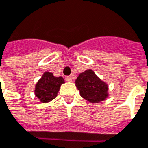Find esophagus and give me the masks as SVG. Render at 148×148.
<instances>
[{
    "mask_svg": "<svg viewBox=\"0 0 148 148\" xmlns=\"http://www.w3.org/2000/svg\"><path fill=\"white\" fill-rule=\"evenodd\" d=\"M65 80L67 81V82H72L73 81V79L71 76H67V77H65Z\"/></svg>",
    "mask_w": 148,
    "mask_h": 148,
    "instance_id": "1",
    "label": "esophagus"
}]
</instances>
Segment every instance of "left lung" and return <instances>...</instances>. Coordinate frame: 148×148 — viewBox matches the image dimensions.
Masks as SVG:
<instances>
[{
    "label": "left lung",
    "mask_w": 148,
    "mask_h": 148,
    "mask_svg": "<svg viewBox=\"0 0 148 148\" xmlns=\"http://www.w3.org/2000/svg\"><path fill=\"white\" fill-rule=\"evenodd\" d=\"M75 86L81 97L91 103H98L108 97V85L100 79L93 70L80 73L75 79Z\"/></svg>",
    "instance_id": "1"
}]
</instances>
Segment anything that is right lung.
<instances>
[{
	"mask_svg": "<svg viewBox=\"0 0 148 148\" xmlns=\"http://www.w3.org/2000/svg\"><path fill=\"white\" fill-rule=\"evenodd\" d=\"M65 83L62 76L56 77L52 73L45 72L35 87V95L43 103L54 99L59 91L60 86Z\"/></svg>",
	"mask_w": 148,
	"mask_h": 148,
	"instance_id": "obj_1",
	"label": "right lung"
}]
</instances>
